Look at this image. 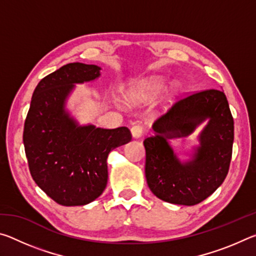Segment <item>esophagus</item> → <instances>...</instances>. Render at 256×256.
Masks as SVG:
<instances>
[{"instance_id": "1", "label": "esophagus", "mask_w": 256, "mask_h": 256, "mask_svg": "<svg viewBox=\"0 0 256 256\" xmlns=\"http://www.w3.org/2000/svg\"><path fill=\"white\" fill-rule=\"evenodd\" d=\"M131 133H132V136L134 138H138L144 136V126H141V125H138V124L133 125V126L131 128Z\"/></svg>"}]
</instances>
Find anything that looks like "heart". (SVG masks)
Here are the masks:
<instances>
[{
  "label": "heart",
  "mask_w": 256,
  "mask_h": 256,
  "mask_svg": "<svg viewBox=\"0 0 256 256\" xmlns=\"http://www.w3.org/2000/svg\"><path fill=\"white\" fill-rule=\"evenodd\" d=\"M164 86V81L162 78L150 76L132 84L125 92V99L130 105L140 106L149 105L159 97ZM178 92V86H172V89L164 97V102H172Z\"/></svg>",
  "instance_id": "heart-1"
}]
</instances>
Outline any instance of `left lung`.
Masks as SVG:
<instances>
[{
	"label": "left lung",
	"mask_w": 256,
	"mask_h": 256,
	"mask_svg": "<svg viewBox=\"0 0 256 256\" xmlns=\"http://www.w3.org/2000/svg\"><path fill=\"white\" fill-rule=\"evenodd\" d=\"M206 119L210 122L199 136L200 146L192 159L180 163L168 142L188 136ZM154 136L144 141L146 178L160 200L196 206L222 184L230 164L234 118L226 94L208 89L180 99L154 123Z\"/></svg>",
	"instance_id": "8db88e82"
}]
</instances>
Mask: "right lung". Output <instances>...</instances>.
Instances as JSON below:
<instances>
[{"instance_id": "1", "label": "right lung", "mask_w": 256, "mask_h": 256, "mask_svg": "<svg viewBox=\"0 0 256 256\" xmlns=\"http://www.w3.org/2000/svg\"><path fill=\"white\" fill-rule=\"evenodd\" d=\"M99 76V66L78 62L46 76L34 89L24 120V144L30 174L60 206H84L100 196L108 180V154L132 138L125 126H80L66 110L74 84Z\"/></svg>"}]
</instances>
